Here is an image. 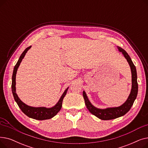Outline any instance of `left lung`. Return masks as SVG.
I'll return each instance as SVG.
<instances>
[{"mask_svg":"<svg viewBox=\"0 0 148 148\" xmlns=\"http://www.w3.org/2000/svg\"><path fill=\"white\" fill-rule=\"evenodd\" d=\"M119 52H121L123 56L125 58L127 62L130 65L131 75H132V87L130 95L127 99L126 101L122 105L116 107H108L102 109V108H98L93 106L90 101L89 100L88 96L86 95V92L84 90L83 92V95L84 99L85 104L89 111L97 118L101 120H111L113 119L118 118L121 116L125 115L131 108L133 106L135 99H136L137 93H138V83H137V71L135 65H134L133 61L131 60L130 56L125 50L123 49L117 47Z\"/></svg>","mask_w":148,"mask_h":148,"instance_id":"1","label":"left lung"}]
</instances>
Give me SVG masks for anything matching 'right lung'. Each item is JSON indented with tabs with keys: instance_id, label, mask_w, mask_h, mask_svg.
I'll list each match as a JSON object with an SVG mask.
<instances>
[{
	"instance_id": "right-lung-1",
	"label": "right lung",
	"mask_w": 148,
	"mask_h": 148,
	"mask_svg": "<svg viewBox=\"0 0 148 148\" xmlns=\"http://www.w3.org/2000/svg\"><path fill=\"white\" fill-rule=\"evenodd\" d=\"M30 47L31 46L29 47L26 48L25 50V51L22 53L18 62H17L16 65H15L14 66L12 77L11 88H12V94H13L15 102H16L17 104H18L21 110L26 116H27L28 117L34 119H36V120H40V121L49 119L54 117L55 115H56V114L61 109L62 101H63L64 98L66 94L67 90L69 88H67L64 91V92L63 93V94L62 95L61 97L60 98L59 101L57 103V104L51 108H46L44 107H31V106H27V104L21 101L20 99L18 98L16 93V88H15V84H16V82H15V77H16L17 71L18 68L20 65V63L21 62L23 59L24 58L26 53L30 49Z\"/></svg>"
}]
</instances>
